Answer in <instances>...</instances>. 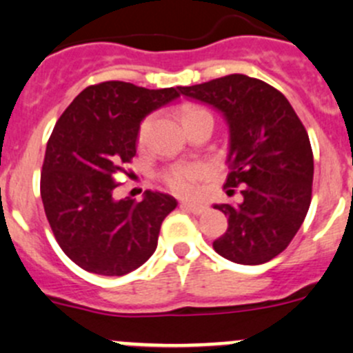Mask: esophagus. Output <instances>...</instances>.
<instances>
[{
  "label": "esophagus",
  "instance_id": "34e87169",
  "mask_svg": "<svg viewBox=\"0 0 353 353\" xmlns=\"http://www.w3.org/2000/svg\"><path fill=\"white\" fill-rule=\"evenodd\" d=\"M181 208H184L186 210V212H191V213H194V215H201L203 212H205L206 210V206L205 205H194V203H181Z\"/></svg>",
  "mask_w": 353,
  "mask_h": 353
}]
</instances>
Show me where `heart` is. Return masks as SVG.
Instances as JSON below:
<instances>
[{
    "label": "heart",
    "instance_id": "b5f03b06",
    "mask_svg": "<svg viewBox=\"0 0 353 353\" xmlns=\"http://www.w3.org/2000/svg\"><path fill=\"white\" fill-rule=\"evenodd\" d=\"M205 109L201 108H186L183 112V121L188 119V117L194 116V114L203 112ZM148 124L150 121L145 119L143 123L140 124V130H138V141L143 143L145 137H147ZM205 176V170L199 165H177L174 169L167 170L163 174V181H165L167 186L174 191L179 196H191V194L196 193L198 181Z\"/></svg>",
    "mask_w": 353,
    "mask_h": 353
}]
</instances>
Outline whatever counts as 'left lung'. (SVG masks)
Returning a JSON list of instances; mask_svg holds the SVG:
<instances>
[{"mask_svg": "<svg viewBox=\"0 0 353 353\" xmlns=\"http://www.w3.org/2000/svg\"><path fill=\"white\" fill-rule=\"evenodd\" d=\"M179 92L223 116L225 188H243L237 205H213L229 216L213 249L239 265L270 261L290 244L311 205L314 160L307 131L285 95L258 78L236 73Z\"/></svg>", "mask_w": 353, "mask_h": 353, "instance_id": "1", "label": "left lung"}]
</instances>
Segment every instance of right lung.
<instances>
[{
	"mask_svg": "<svg viewBox=\"0 0 353 353\" xmlns=\"http://www.w3.org/2000/svg\"><path fill=\"white\" fill-rule=\"evenodd\" d=\"M177 97L172 87L148 90L104 81L80 92L56 123L42 163L41 196L56 241L80 268L123 276L155 252L176 198L145 191L140 203L117 199L112 174L137 155L141 121Z\"/></svg>",
	"mask_w": 353,
	"mask_h": 353,
	"instance_id": "add662e5",
	"label": "right lung"
}]
</instances>
